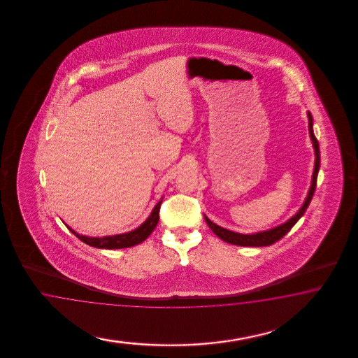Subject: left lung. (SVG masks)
I'll use <instances>...</instances> for the list:
<instances>
[{"label":"left lung","mask_w":358,"mask_h":358,"mask_svg":"<svg viewBox=\"0 0 358 358\" xmlns=\"http://www.w3.org/2000/svg\"><path fill=\"white\" fill-rule=\"evenodd\" d=\"M308 131H310V136H311V141H313V144H314L315 168L314 174H313V185H311V187H310V192H308V195H307V198H306V201H304L302 208H301L289 222L283 223L282 226L273 228V229H269V231H265V232L253 234V235H243V234H236V232L228 231L226 228L219 227L215 223H213L208 217H205L207 226L211 228V231L217 235V238H222L223 241L229 243V244H234V245H241V247H266V245H271L273 243H275V241H278L280 238H283V236L294 227V224H295V223L301 219V217L303 215L304 213H306L307 207H308L311 199H313V195H314L315 189H316L317 173H319V168H320L319 143H317V139L315 138L314 130H313V117H311V113H310V111H308Z\"/></svg>","instance_id":"obj_1"}]
</instances>
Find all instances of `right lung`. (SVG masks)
Here are the masks:
<instances>
[{
	"label": "right lung",
	"instance_id": "right-lung-1",
	"mask_svg": "<svg viewBox=\"0 0 358 358\" xmlns=\"http://www.w3.org/2000/svg\"><path fill=\"white\" fill-rule=\"evenodd\" d=\"M160 206H162V201L155 206L153 211L151 213L150 217L141 224V227L127 232V234H122V235H115V236H105V238H87L76 234L72 228H69V231L76 235V238H80L81 241H84L90 247H96V248H103V250H120V248H130L136 244H141L145 238H148L152 234V231L157 226L159 223V214H160Z\"/></svg>",
	"mask_w": 358,
	"mask_h": 358
}]
</instances>
